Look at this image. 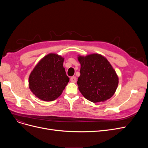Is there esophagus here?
Segmentation results:
<instances>
[{"label": "esophagus", "instance_id": "esophagus-1", "mask_svg": "<svg viewBox=\"0 0 148 148\" xmlns=\"http://www.w3.org/2000/svg\"><path fill=\"white\" fill-rule=\"evenodd\" d=\"M70 80H71V82H74V83H75L77 82V78L75 76H73V77H71V79H70Z\"/></svg>", "mask_w": 148, "mask_h": 148}]
</instances>
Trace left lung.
<instances>
[{"mask_svg":"<svg viewBox=\"0 0 148 148\" xmlns=\"http://www.w3.org/2000/svg\"><path fill=\"white\" fill-rule=\"evenodd\" d=\"M80 76L77 84L83 97L93 103L105 101L114 94L118 77L107 59L99 54L78 57Z\"/></svg>","mask_w":148,"mask_h":148,"instance_id":"left-lung-1","label":"left lung"}]
</instances>
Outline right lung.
<instances>
[{"label": "right lung", "instance_id": "right-lung-1", "mask_svg": "<svg viewBox=\"0 0 148 148\" xmlns=\"http://www.w3.org/2000/svg\"><path fill=\"white\" fill-rule=\"evenodd\" d=\"M64 58L50 53L35 66L29 77L30 90L39 99L52 101L58 98L69 81L63 66Z\"/></svg>", "mask_w": 148, "mask_h": 148}]
</instances>
